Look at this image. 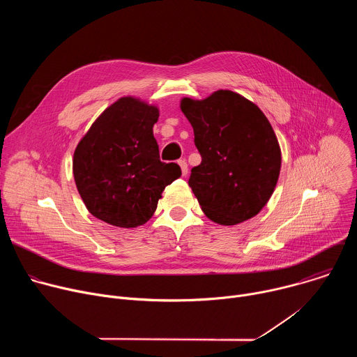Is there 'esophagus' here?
<instances>
[{
  "label": "esophagus",
  "mask_w": 357,
  "mask_h": 357,
  "mask_svg": "<svg viewBox=\"0 0 357 357\" xmlns=\"http://www.w3.org/2000/svg\"><path fill=\"white\" fill-rule=\"evenodd\" d=\"M178 164H179V167H181V169H182V175L186 176V175H188V164H186V161H185V160H179Z\"/></svg>",
  "instance_id": "obj_1"
}]
</instances>
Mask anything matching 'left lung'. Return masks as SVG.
<instances>
[{"label":"left lung","mask_w":357,"mask_h":357,"mask_svg":"<svg viewBox=\"0 0 357 357\" xmlns=\"http://www.w3.org/2000/svg\"><path fill=\"white\" fill-rule=\"evenodd\" d=\"M202 162L189 186L203 213L231 226L256 216L271 197L281 169V149L264 113L230 90L205 100L182 98Z\"/></svg>","instance_id":"1"}]
</instances>
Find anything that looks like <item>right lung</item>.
Returning <instances> with one entry per match:
<instances>
[{
  "label": "right lung",
  "instance_id": "obj_1",
  "mask_svg": "<svg viewBox=\"0 0 357 357\" xmlns=\"http://www.w3.org/2000/svg\"><path fill=\"white\" fill-rule=\"evenodd\" d=\"M160 112L134 97L106 109L80 139L73 176L89 212L109 225L137 227L154 215L165 186L182 172L162 162L152 127Z\"/></svg>",
  "mask_w": 357,
  "mask_h": 357
}]
</instances>
